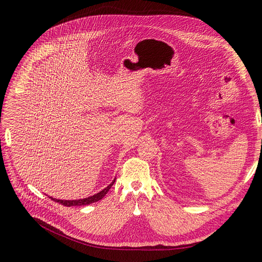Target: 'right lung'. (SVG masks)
Listing matches in <instances>:
<instances>
[{
	"label": "right lung",
	"instance_id": "1",
	"mask_svg": "<svg viewBox=\"0 0 262 262\" xmlns=\"http://www.w3.org/2000/svg\"><path fill=\"white\" fill-rule=\"evenodd\" d=\"M115 182H116V178L113 181L112 184H109L105 189H103L102 191H100L99 193H96V194L91 195V196L86 198V199L72 200V201H70V200H57V199H53V198H51V196H50V199H51L52 201H54V202L59 203V204H61V205H63V206H67V207H72V206H85V205H89V204H92V203H95V202H98V201L102 200V199L105 196V194L107 193V192L109 191V189L112 188V186L115 184Z\"/></svg>",
	"mask_w": 262,
	"mask_h": 262
}]
</instances>
